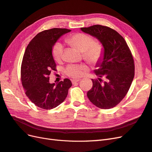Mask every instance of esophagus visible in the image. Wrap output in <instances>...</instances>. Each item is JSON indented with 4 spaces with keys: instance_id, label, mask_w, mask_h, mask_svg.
I'll use <instances>...</instances> for the list:
<instances>
[{
    "instance_id": "obj_1",
    "label": "esophagus",
    "mask_w": 152,
    "mask_h": 152,
    "mask_svg": "<svg viewBox=\"0 0 152 152\" xmlns=\"http://www.w3.org/2000/svg\"><path fill=\"white\" fill-rule=\"evenodd\" d=\"M80 80V79H73V80H72V84H75V83H76V82H79Z\"/></svg>"
}]
</instances>
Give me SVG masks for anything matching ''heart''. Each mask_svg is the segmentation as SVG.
<instances>
[{"mask_svg": "<svg viewBox=\"0 0 152 152\" xmlns=\"http://www.w3.org/2000/svg\"><path fill=\"white\" fill-rule=\"evenodd\" d=\"M65 42L70 46L82 52L84 60L91 65H97L102 61L104 48L99 40H94L91 35L84 33H75L69 35L65 39ZM54 59L60 62L63 58V48L62 45L56 43L52 49ZM88 68L83 65H70L65 69L66 74L72 78H79L83 76Z\"/></svg>", "mask_w": 152, "mask_h": 152, "instance_id": "obj_1", "label": "heart"}]
</instances>
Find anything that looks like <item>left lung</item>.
I'll return each instance as SVG.
<instances>
[{
    "label": "left lung",
    "mask_w": 152,
    "mask_h": 152,
    "mask_svg": "<svg viewBox=\"0 0 152 152\" xmlns=\"http://www.w3.org/2000/svg\"><path fill=\"white\" fill-rule=\"evenodd\" d=\"M81 30L97 38L104 48L103 61L94 71L100 78L92 79L93 87L87 92V97L99 108H113L125 97L134 79V61L131 50L123 37L110 27L95 25Z\"/></svg>",
    "instance_id": "8db88e82"
}]
</instances>
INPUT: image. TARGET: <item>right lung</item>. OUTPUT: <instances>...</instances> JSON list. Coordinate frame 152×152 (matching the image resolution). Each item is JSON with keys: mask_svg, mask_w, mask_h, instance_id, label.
<instances>
[{"mask_svg": "<svg viewBox=\"0 0 152 152\" xmlns=\"http://www.w3.org/2000/svg\"><path fill=\"white\" fill-rule=\"evenodd\" d=\"M70 31L54 28L39 32L25 50L21 66L22 86L27 97L42 109H53L63 103L72 86L68 79L56 86L50 84L49 77L56 68L52 55L53 45L61 35Z\"/></svg>", "mask_w": 152, "mask_h": 152, "instance_id": "add662e5", "label": "right lung"}]
</instances>
